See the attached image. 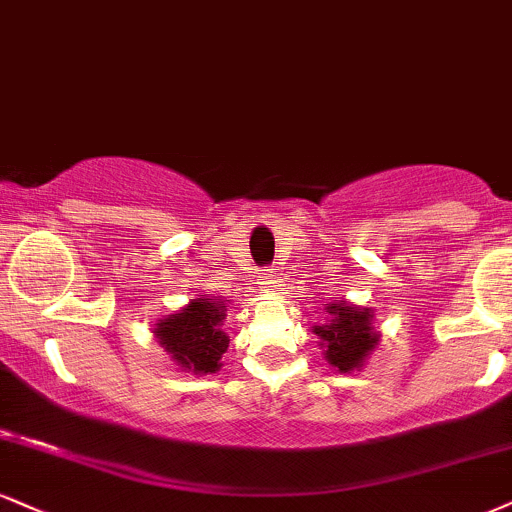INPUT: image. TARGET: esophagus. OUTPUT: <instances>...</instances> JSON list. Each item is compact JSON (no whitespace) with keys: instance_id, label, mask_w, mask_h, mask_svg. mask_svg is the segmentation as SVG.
<instances>
[{"instance_id":"esophagus-1","label":"esophagus","mask_w":512,"mask_h":512,"mask_svg":"<svg viewBox=\"0 0 512 512\" xmlns=\"http://www.w3.org/2000/svg\"><path fill=\"white\" fill-rule=\"evenodd\" d=\"M277 275H280V273H277V268H270L268 273H266V285L275 287L277 285Z\"/></svg>"}]
</instances>
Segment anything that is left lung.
<instances>
[{
	"label": "left lung",
	"instance_id": "1",
	"mask_svg": "<svg viewBox=\"0 0 512 512\" xmlns=\"http://www.w3.org/2000/svg\"><path fill=\"white\" fill-rule=\"evenodd\" d=\"M375 311L349 301H330L325 304V320L313 325V334L320 339L325 361L334 370L349 375L363 370L370 353L380 344V332L375 330Z\"/></svg>",
	"mask_w": 512,
	"mask_h": 512
}]
</instances>
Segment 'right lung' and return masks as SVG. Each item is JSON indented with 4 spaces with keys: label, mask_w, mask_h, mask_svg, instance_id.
<instances>
[{
    "label": "right lung",
    "mask_w": 512,
    "mask_h": 512,
    "mask_svg": "<svg viewBox=\"0 0 512 512\" xmlns=\"http://www.w3.org/2000/svg\"><path fill=\"white\" fill-rule=\"evenodd\" d=\"M227 301L220 296L197 294L180 311L156 320L154 337L178 370L192 375H213L223 368V353L230 337L223 330Z\"/></svg>",
    "instance_id": "1"
}]
</instances>
